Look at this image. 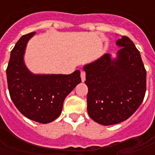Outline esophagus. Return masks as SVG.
I'll use <instances>...</instances> for the list:
<instances>
[{
    "instance_id": "34e87169",
    "label": "esophagus",
    "mask_w": 155,
    "mask_h": 155,
    "mask_svg": "<svg viewBox=\"0 0 155 155\" xmlns=\"http://www.w3.org/2000/svg\"><path fill=\"white\" fill-rule=\"evenodd\" d=\"M81 78L82 81H85V72L84 71H81Z\"/></svg>"
}]
</instances>
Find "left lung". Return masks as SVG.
Segmentation results:
<instances>
[{
  "label": "left lung",
  "instance_id": "left-lung-1",
  "mask_svg": "<svg viewBox=\"0 0 155 155\" xmlns=\"http://www.w3.org/2000/svg\"><path fill=\"white\" fill-rule=\"evenodd\" d=\"M116 45L120 47L116 59L105 54L84 66L88 114L103 125L129 119L143 102L146 91V70L140 51L124 35Z\"/></svg>",
  "mask_w": 155,
  "mask_h": 155
}]
</instances>
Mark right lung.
I'll return each instance as SVG.
<instances>
[{
    "label": "right lung",
    "mask_w": 155,
    "mask_h": 155,
    "mask_svg": "<svg viewBox=\"0 0 155 155\" xmlns=\"http://www.w3.org/2000/svg\"><path fill=\"white\" fill-rule=\"evenodd\" d=\"M35 32L21 36L11 52L6 69L10 96L15 107L30 120L41 124L60 116L63 102L81 82V71L71 74H34L24 63L26 44Z\"/></svg>",
    "instance_id": "right-lung-1"
}]
</instances>
